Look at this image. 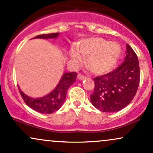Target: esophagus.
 <instances>
[{
  "label": "esophagus",
  "mask_w": 153,
  "mask_h": 153,
  "mask_svg": "<svg viewBox=\"0 0 153 153\" xmlns=\"http://www.w3.org/2000/svg\"><path fill=\"white\" fill-rule=\"evenodd\" d=\"M85 78H86V77L84 76V75H80V74H78V80H85Z\"/></svg>",
  "instance_id": "esophagus-1"
}]
</instances>
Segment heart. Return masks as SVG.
<instances>
[{
  "instance_id": "heart-1",
  "label": "heart",
  "mask_w": 153,
  "mask_h": 153,
  "mask_svg": "<svg viewBox=\"0 0 153 153\" xmlns=\"http://www.w3.org/2000/svg\"><path fill=\"white\" fill-rule=\"evenodd\" d=\"M121 47L115 42H108L101 37L83 39L78 42L76 48L72 47L70 58L75 65L86 57L85 64L92 73L97 75L109 72L120 57Z\"/></svg>"
}]
</instances>
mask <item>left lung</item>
Listing matches in <instances>:
<instances>
[{
  "label": "left lung",
  "instance_id": "left-lung-1",
  "mask_svg": "<svg viewBox=\"0 0 153 153\" xmlns=\"http://www.w3.org/2000/svg\"><path fill=\"white\" fill-rule=\"evenodd\" d=\"M140 77L137 56L127 44V54L122 64L108 74L94 78L91 103L102 112L112 113L123 109L134 99Z\"/></svg>",
  "mask_w": 153,
  "mask_h": 153
}]
</instances>
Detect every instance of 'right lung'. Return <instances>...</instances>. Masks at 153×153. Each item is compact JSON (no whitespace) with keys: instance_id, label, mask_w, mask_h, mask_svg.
Segmentation results:
<instances>
[{"instance_id":"right-lung-1","label":"right lung","mask_w":153,"mask_h":153,"mask_svg":"<svg viewBox=\"0 0 153 153\" xmlns=\"http://www.w3.org/2000/svg\"><path fill=\"white\" fill-rule=\"evenodd\" d=\"M59 33H52L38 35L32 39H57ZM77 78V73H64L60 78L58 84L54 88L41 98H32L24 94L19 86V90L22 95L24 102L28 106L33 110L39 112L41 114H52L60 108L65 100L67 91L69 87L75 81Z\"/></svg>"}]
</instances>
